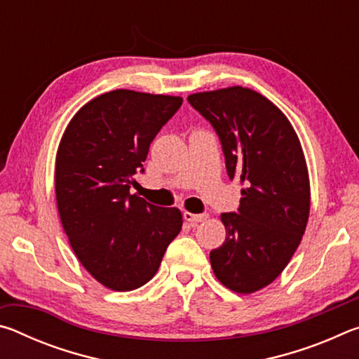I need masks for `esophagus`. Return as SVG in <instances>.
<instances>
[{
	"instance_id": "obj_1",
	"label": "esophagus",
	"mask_w": 359,
	"mask_h": 359,
	"mask_svg": "<svg viewBox=\"0 0 359 359\" xmlns=\"http://www.w3.org/2000/svg\"><path fill=\"white\" fill-rule=\"evenodd\" d=\"M208 217H209V214H205V212H203V214H191V212H184V218L187 222H190L191 224H198L204 220H208Z\"/></svg>"
}]
</instances>
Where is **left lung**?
<instances>
[{
  "instance_id": "8db88e82",
  "label": "left lung",
  "mask_w": 359,
  "mask_h": 359,
  "mask_svg": "<svg viewBox=\"0 0 359 359\" xmlns=\"http://www.w3.org/2000/svg\"><path fill=\"white\" fill-rule=\"evenodd\" d=\"M215 130L241 205L222 214L226 239L210 252L224 287L253 293L280 276L306 231L311 187L293 126L282 111L250 88L229 87L188 96Z\"/></svg>"
}]
</instances>
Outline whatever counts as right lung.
Listing matches in <instances>:
<instances>
[{
    "instance_id": "obj_1",
    "label": "right lung",
    "mask_w": 359,
    "mask_h": 359,
    "mask_svg": "<svg viewBox=\"0 0 359 359\" xmlns=\"http://www.w3.org/2000/svg\"><path fill=\"white\" fill-rule=\"evenodd\" d=\"M179 96L114 90L69 121L55 168L57 205L76 257L104 287L131 291L156 274L182 214L130 193Z\"/></svg>"
}]
</instances>
